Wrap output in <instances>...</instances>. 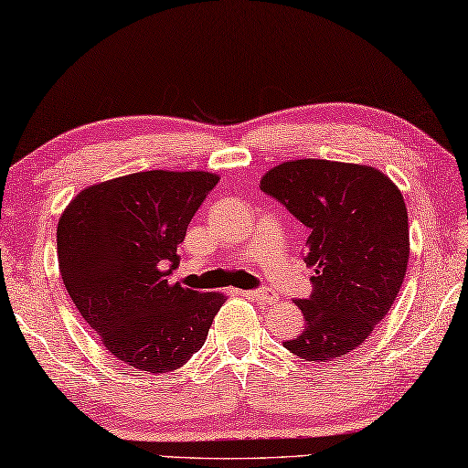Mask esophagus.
Wrapping results in <instances>:
<instances>
[{"label": "esophagus", "mask_w": 468, "mask_h": 468, "mask_svg": "<svg viewBox=\"0 0 468 468\" xmlns=\"http://www.w3.org/2000/svg\"><path fill=\"white\" fill-rule=\"evenodd\" d=\"M247 296L249 298H252V301H259V303H263V304H273V303H278V294L273 292V290H270V288H263V290H250V292H247Z\"/></svg>", "instance_id": "1"}]
</instances>
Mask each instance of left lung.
<instances>
[{
    "mask_svg": "<svg viewBox=\"0 0 468 468\" xmlns=\"http://www.w3.org/2000/svg\"><path fill=\"white\" fill-rule=\"evenodd\" d=\"M259 186L311 232L304 261L315 271L313 294L296 301L306 325L284 346L315 363L348 355L388 315L407 275L402 193L371 165L327 159L284 162Z\"/></svg>",
    "mask_w": 468,
    "mask_h": 468,
    "instance_id": "obj_1",
    "label": "left lung"
}]
</instances>
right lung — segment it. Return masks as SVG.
Listing matches in <instances>:
<instances>
[{"label":"right lung","instance_id":"1","mask_svg":"<svg viewBox=\"0 0 468 468\" xmlns=\"http://www.w3.org/2000/svg\"><path fill=\"white\" fill-rule=\"evenodd\" d=\"M218 180L209 172L128 174L80 190L61 213L64 286L105 350L128 367L178 369L201 350L226 303L170 282L178 244Z\"/></svg>","mask_w":468,"mask_h":468}]
</instances>
